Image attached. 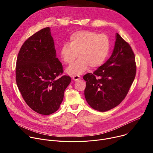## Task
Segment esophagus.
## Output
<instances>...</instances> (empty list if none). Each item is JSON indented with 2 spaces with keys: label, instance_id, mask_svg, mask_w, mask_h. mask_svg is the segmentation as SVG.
Listing matches in <instances>:
<instances>
[{
  "label": "esophagus",
  "instance_id": "obj_1",
  "mask_svg": "<svg viewBox=\"0 0 153 153\" xmlns=\"http://www.w3.org/2000/svg\"><path fill=\"white\" fill-rule=\"evenodd\" d=\"M80 78V76H79V75H74V76H73V79L74 80H75V81H77V80H79Z\"/></svg>",
  "mask_w": 153,
  "mask_h": 153
}]
</instances>
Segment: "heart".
Here are the masks:
<instances>
[{
  "label": "heart",
  "instance_id": "1",
  "mask_svg": "<svg viewBox=\"0 0 153 153\" xmlns=\"http://www.w3.org/2000/svg\"><path fill=\"white\" fill-rule=\"evenodd\" d=\"M110 50L108 37L103 34L90 31H79L73 33L70 43H64L60 49L63 61L71 64L78 55L79 59L67 69L70 74H80L90 66L94 68L105 62Z\"/></svg>",
  "mask_w": 153,
  "mask_h": 153
}]
</instances>
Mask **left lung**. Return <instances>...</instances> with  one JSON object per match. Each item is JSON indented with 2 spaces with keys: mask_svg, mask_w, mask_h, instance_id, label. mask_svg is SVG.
Wrapping results in <instances>:
<instances>
[{
  "mask_svg": "<svg viewBox=\"0 0 153 153\" xmlns=\"http://www.w3.org/2000/svg\"><path fill=\"white\" fill-rule=\"evenodd\" d=\"M136 73L135 56L129 43L116 33L112 55L93 74L83 76L86 82V102L96 110L104 112L125 99Z\"/></svg>",
  "mask_w": 153,
  "mask_h": 153,
  "instance_id": "1",
  "label": "left lung"
}]
</instances>
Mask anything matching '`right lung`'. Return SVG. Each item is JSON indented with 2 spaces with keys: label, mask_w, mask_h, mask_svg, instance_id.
Here are the masks:
<instances>
[{
  "label": "right lung",
  "mask_w": 153,
  "mask_h": 153,
  "mask_svg": "<svg viewBox=\"0 0 153 153\" xmlns=\"http://www.w3.org/2000/svg\"><path fill=\"white\" fill-rule=\"evenodd\" d=\"M63 71L49 27L24 42L17 59L16 79L22 96L33 111L50 115L59 108L71 80L68 76L59 77Z\"/></svg>",
  "instance_id": "add662e5"
}]
</instances>
